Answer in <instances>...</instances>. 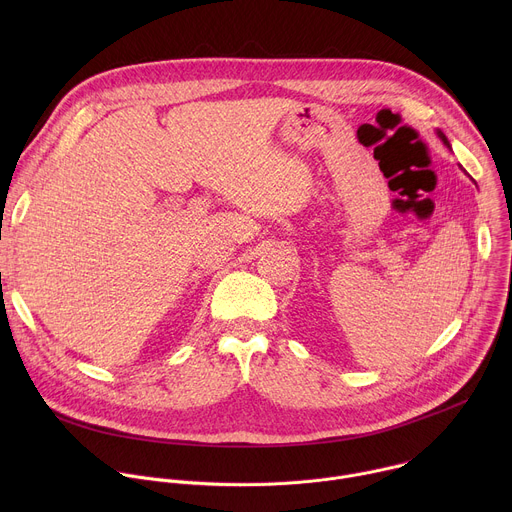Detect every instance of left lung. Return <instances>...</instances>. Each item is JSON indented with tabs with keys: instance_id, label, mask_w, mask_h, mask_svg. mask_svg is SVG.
Segmentation results:
<instances>
[{
	"instance_id": "left-lung-1",
	"label": "left lung",
	"mask_w": 512,
	"mask_h": 512,
	"mask_svg": "<svg viewBox=\"0 0 512 512\" xmlns=\"http://www.w3.org/2000/svg\"><path fill=\"white\" fill-rule=\"evenodd\" d=\"M437 135H440V137H442V141H444V143H446V145H448V148H450V141H448V139H446V135H444V133H442V131H437Z\"/></svg>"
}]
</instances>
